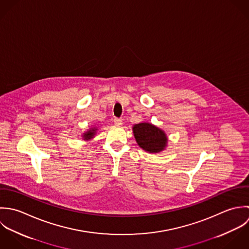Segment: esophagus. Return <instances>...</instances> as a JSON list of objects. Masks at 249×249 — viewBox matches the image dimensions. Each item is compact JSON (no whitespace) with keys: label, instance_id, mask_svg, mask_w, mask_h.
Instances as JSON below:
<instances>
[{"label":"esophagus","instance_id":"1","mask_svg":"<svg viewBox=\"0 0 249 249\" xmlns=\"http://www.w3.org/2000/svg\"><path fill=\"white\" fill-rule=\"evenodd\" d=\"M113 122H114V125H116V126H121L122 125V120L119 119V118H115L113 120Z\"/></svg>","mask_w":249,"mask_h":249}]
</instances>
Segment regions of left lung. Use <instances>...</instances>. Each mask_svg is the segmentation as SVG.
I'll use <instances>...</instances> for the list:
<instances>
[{
    "label": "left lung",
    "instance_id": "1",
    "mask_svg": "<svg viewBox=\"0 0 249 249\" xmlns=\"http://www.w3.org/2000/svg\"><path fill=\"white\" fill-rule=\"evenodd\" d=\"M133 134L138 145L148 153H160L166 148L168 138L163 130L149 122L133 126Z\"/></svg>",
    "mask_w": 249,
    "mask_h": 249
}]
</instances>
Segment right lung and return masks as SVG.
Instances as JSON below:
<instances>
[{
  "label": "right lung",
  "mask_w": 249,
  "mask_h": 249,
  "mask_svg": "<svg viewBox=\"0 0 249 249\" xmlns=\"http://www.w3.org/2000/svg\"><path fill=\"white\" fill-rule=\"evenodd\" d=\"M97 131H98V128H97V127H91V128H89V130H87V131L83 134V136H82L83 140H84V141H87V142L92 140V139L95 137Z\"/></svg>",
  "instance_id": "obj_1"
}]
</instances>
